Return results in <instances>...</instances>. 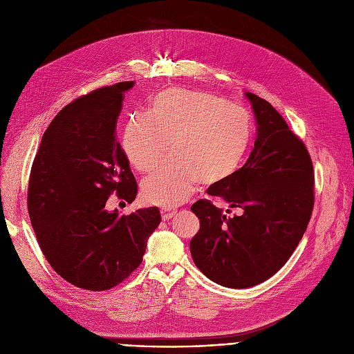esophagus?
I'll return each instance as SVG.
<instances>
[{
	"label": "esophagus",
	"mask_w": 354,
	"mask_h": 354,
	"mask_svg": "<svg viewBox=\"0 0 354 354\" xmlns=\"http://www.w3.org/2000/svg\"><path fill=\"white\" fill-rule=\"evenodd\" d=\"M175 214H176V210H174V209H169V207H162V209H161V217H162L164 221H168V220L172 218Z\"/></svg>",
	"instance_id": "34e87169"
}]
</instances>
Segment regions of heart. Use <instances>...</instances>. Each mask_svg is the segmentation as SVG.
<instances>
[{"mask_svg":"<svg viewBox=\"0 0 354 354\" xmlns=\"http://www.w3.org/2000/svg\"><path fill=\"white\" fill-rule=\"evenodd\" d=\"M249 115L209 92L165 89L151 97L147 116L133 115L124 124L122 145L130 165L142 174L172 158L141 185L149 205L176 206L200 182H227L242 165L252 141Z\"/></svg>","mask_w":354,"mask_h":354,"instance_id":"1","label":"heart"}]
</instances>
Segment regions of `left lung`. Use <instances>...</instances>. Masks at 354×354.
<instances>
[{
	"mask_svg": "<svg viewBox=\"0 0 354 354\" xmlns=\"http://www.w3.org/2000/svg\"><path fill=\"white\" fill-rule=\"evenodd\" d=\"M245 96L258 123L255 147L242 168L207 190L241 216L227 217L206 198L190 207L200 220L190 241L193 262L230 288L257 286L277 273L304 235L314 207V168L304 142L268 100L250 92Z\"/></svg>",
	"mask_w": 354,
	"mask_h": 354,
	"instance_id": "obj_1",
	"label": "left lung"
}]
</instances>
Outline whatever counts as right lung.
Segmentation results:
<instances>
[{
  "mask_svg": "<svg viewBox=\"0 0 354 354\" xmlns=\"http://www.w3.org/2000/svg\"><path fill=\"white\" fill-rule=\"evenodd\" d=\"M134 81L84 95L50 123L35 157L28 212L47 262L68 283L109 290L142 262L149 235L161 223L158 207L122 216L106 210L116 192L127 203L137 183L116 138L123 93Z\"/></svg>",
  "mask_w": 354,
  "mask_h": 354,
  "instance_id": "obj_1",
  "label": "right lung"
}]
</instances>
